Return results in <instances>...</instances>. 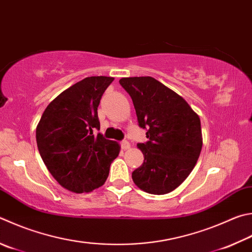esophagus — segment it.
Here are the masks:
<instances>
[{
	"label": "esophagus",
	"mask_w": 252,
	"mask_h": 252,
	"mask_svg": "<svg viewBox=\"0 0 252 252\" xmlns=\"http://www.w3.org/2000/svg\"><path fill=\"white\" fill-rule=\"evenodd\" d=\"M121 149L122 150H127L130 149V143L127 141H122L121 142Z\"/></svg>",
	"instance_id": "obj_1"
}]
</instances>
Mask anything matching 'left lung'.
<instances>
[{"label":"left lung","mask_w":252,"mask_h":252,"mask_svg":"<svg viewBox=\"0 0 252 252\" xmlns=\"http://www.w3.org/2000/svg\"><path fill=\"white\" fill-rule=\"evenodd\" d=\"M133 101L146 143H139L144 161L132 180L149 194L164 195L180 186L195 167L203 146L198 114L175 91L152 77L119 80Z\"/></svg>","instance_id":"1"}]
</instances>
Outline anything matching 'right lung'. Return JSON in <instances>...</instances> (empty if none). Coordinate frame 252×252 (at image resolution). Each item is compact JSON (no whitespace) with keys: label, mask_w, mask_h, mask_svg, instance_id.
I'll list each match as a JSON object with an SVG mask.
<instances>
[{"label":"right lung","mask_w":252,"mask_h":252,"mask_svg":"<svg viewBox=\"0 0 252 252\" xmlns=\"http://www.w3.org/2000/svg\"><path fill=\"white\" fill-rule=\"evenodd\" d=\"M113 77H87L63 90L47 108L36 127L43 162L59 185L72 193H89L104 184L118 142L107 140L100 129L98 106Z\"/></svg>","instance_id":"1"}]
</instances>
